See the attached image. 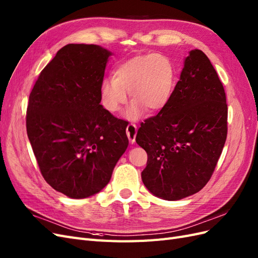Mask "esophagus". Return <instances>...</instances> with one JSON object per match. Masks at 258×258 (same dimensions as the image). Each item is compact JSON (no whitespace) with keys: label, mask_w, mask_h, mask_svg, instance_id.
Masks as SVG:
<instances>
[{"label":"esophagus","mask_w":258,"mask_h":258,"mask_svg":"<svg viewBox=\"0 0 258 258\" xmlns=\"http://www.w3.org/2000/svg\"><path fill=\"white\" fill-rule=\"evenodd\" d=\"M127 136H128V139L129 141L131 143H135L136 142V137H137V126L135 123H129L127 126Z\"/></svg>","instance_id":"34e87169"}]
</instances>
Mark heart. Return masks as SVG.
Here are the masks:
<instances>
[{"instance_id": "1", "label": "heart", "mask_w": 258, "mask_h": 258, "mask_svg": "<svg viewBox=\"0 0 258 258\" xmlns=\"http://www.w3.org/2000/svg\"><path fill=\"white\" fill-rule=\"evenodd\" d=\"M175 69L172 62L159 53L138 56L117 68L113 79L101 84V97L106 110L119 111L127 102L128 95L134 100L127 117L138 119L146 107L158 111L165 107L172 95Z\"/></svg>"}]
</instances>
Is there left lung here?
<instances>
[{
	"instance_id": "1",
	"label": "left lung",
	"mask_w": 258,
	"mask_h": 258,
	"mask_svg": "<svg viewBox=\"0 0 258 258\" xmlns=\"http://www.w3.org/2000/svg\"><path fill=\"white\" fill-rule=\"evenodd\" d=\"M227 115L215 69L204 51L190 50L169 102L138 130L136 141L147 153L146 188L170 201L204 188L227 138Z\"/></svg>"
}]
</instances>
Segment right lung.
Instances as JSON below:
<instances>
[{"label":"right lung","instance_id":"right-lung-1","mask_svg":"<svg viewBox=\"0 0 258 258\" xmlns=\"http://www.w3.org/2000/svg\"><path fill=\"white\" fill-rule=\"evenodd\" d=\"M111 54L98 45H66L30 93L27 134L37 165L45 181L70 198L102 190L128 147L127 121L100 104Z\"/></svg>","mask_w":258,"mask_h":258}]
</instances>
